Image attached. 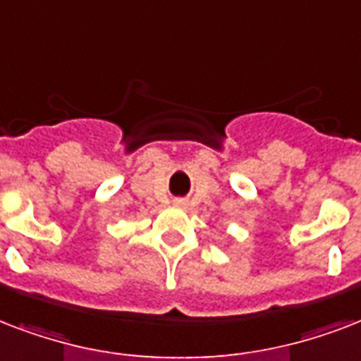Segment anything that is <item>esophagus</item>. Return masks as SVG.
<instances>
[{"label":"esophagus","mask_w":361,"mask_h":361,"mask_svg":"<svg viewBox=\"0 0 361 361\" xmlns=\"http://www.w3.org/2000/svg\"><path fill=\"white\" fill-rule=\"evenodd\" d=\"M175 205H183V201H175Z\"/></svg>","instance_id":"1"}]
</instances>
